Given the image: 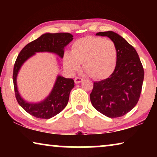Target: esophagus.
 Listing matches in <instances>:
<instances>
[{"instance_id":"1","label":"esophagus","mask_w":157,"mask_h":157,"mask_svg":"<svg viewBox=\"0 0 157 157\" xmlns=\"http://www.w3.org/2000/svg\"><path fill=\"white\" fill-rule=\"evenodd\" d=\"M74 81H75V84H79L80 82L83 81V79H82L80 78H75V79H74Z\"/></svg>"}]
</instances>
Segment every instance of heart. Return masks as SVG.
Segmentation results:
<instances>
[{
    "label": "heart",
    "instance_id": "1",
    "mask_svg": "<svg viewBox=\"0 0 157 157\" xmlns=\"http://www.w3.org/2000/svg\"><path fill=\"white\" fill-rule=\"evenodd\" d=\"M118 53L115 44L109 39L85 36L72 44L71 51L63 55V65L69 73H73L81 68L95 79L109 76L116 68Z\"/></svg>",
    "mask_w": 157,
    "mask_h": 157
}]
</instances>
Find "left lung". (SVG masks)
Wrapping results in <instances>:
<instances>
[{
    "instance_id": "8db88e82",
    "label": "left lung",
    "mask_w": 157,
    "mask_h": 157,
    "mask_svg": "<svg viewBox=\"0 0 157 157\" xmlns=\"http://www.w3.org/2000/svg\"><path fill=\"white\" fill-rule=\"evenodd\" d=\"M116 45L118 59L108 78L94 83L90 100L103 115L118 118L125 115L137 104L141 93L144 71L136 50L123 37L113 31L100 32Z\"/></svg>"
}]
</instances>
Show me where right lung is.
Returning a JSON list of instances; mask_svg holds the SVG:
<instances>
[{"label": "right lung", "mask_w": 157, "mask_h": 157, "mask_svg": "<svg viewBox=\"0 0 157 157\" xmlns=\"http://www.w3.org/2000/svg\"><path fill=\"white\" fill-rule=\"evenodd\" d=\"M70 33H45L23 48L18 55L13 71L15 95L19 105L26 112L38 118L49 119L60 113L67 105L71 91L75 86L73 79L57 76L54 86L49 95L38 102H30L20 95L17 86V76L21 66L36 52H50L63 58L64 48L72 41Z\"/></svg>", "instance_id": "add662e5"}]
</instances>
